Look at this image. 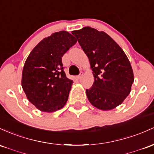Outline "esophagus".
<instances>
[{"label": "esophagus", "instance_id": "esophagus-1", "mask_svg": "<svg viewBox=\"0 0 154 154\" xmlns=\"http://www.w3.org/2000/svg\"><path fill=\"white\" fill-rule=\"evenodd\" d=\"M83 75H84V72H81L80 74H79V75L77 76V79H82V78Z\"/></svg>", "mask_w": 154, "mask_h": 154}]
</instances>
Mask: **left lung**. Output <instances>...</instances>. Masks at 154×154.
<instances>
[{
    "label": "left lung",
    "mask_w": 154,
    "mask_h": 154,
    "mask_svg": "<svg viewBox=\"0 0 154 154\" xmlns=\"http://www.w3.org/2000/svg\"><path fill=\"white\" fill-rule=\"evenodd\" d=\"M89 58L94 82L86 89L93 106L110 110L122 104L134 82L131 64L122 48L103 31L84 27L72 31Z\"/></svg>",
    "instance_id": "left-lung-1"
}]
</instances>
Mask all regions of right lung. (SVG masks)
<instances>
[{
	"instance_id": "right-lung-1",
	"label": "right lung",
	"mask_w": 154,
	"mask_h": 154,
	"mask_svg": "<svg viewBox=\"0 0 154 154\" xmlns=\"http://www.w3.org/2000/svg\"><path fill=\"white\" fill-rule=\"evenodd\" d=\"M76 42L67 31L54 32L43 39L26 60L22 89L29 101L41 111L51 113L66 104L73 82L65 75L62 57Z\"/></svg>"
}]
</instances>
